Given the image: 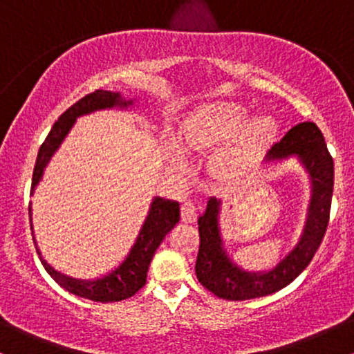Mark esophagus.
<instances>
[{
    "label": "esophagus",
    "mask_w": 354,
    "mask_h": 354,
    "mask_svg": "<svg viewBox=\"0 0 354 354\" xmlns=\"http://www.w3.org/2000/svg\"><path fill=\"white\" fill-rule=\"evenodd\" d=\"M198 218V206L193 201H186L181 206V219L185 223H194Z\"/></svg>",
    "instance_id": "obj_1"
}]
</instances>
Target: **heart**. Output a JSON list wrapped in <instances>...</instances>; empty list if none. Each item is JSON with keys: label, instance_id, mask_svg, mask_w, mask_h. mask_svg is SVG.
I'll list each match as a JSON object with an SVG mask.
<instances>
[{"label": "heart", "instance_id": "heart-1", "mask_svg": "<svg viewBox=\"0 0 354 354\" xmlns=\"http://www.w3.org/2000/svg\"><path fill=\"white\" fill-rule=\"evenodd\" d=\"M248 109L238 103L206 104L194 113L186 143L189 148L221 145L238 135L221 154V165L230 171H243L254 163L256 158L271 143L276 135V120L271 115H256L248 121ZM174 166H183V158L174 154Z\"/></svg>", "mask_w": 354, "mask_h": 354}]
</instances>
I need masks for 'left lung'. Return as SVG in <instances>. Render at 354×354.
<instances>
[{
	"mask_svg": "<svg viewBox=\"0 0 354 354\" xmlns=\"http://www.w3.org/2000/svg\"><path fill=\"white\" fill-rule=\"evenodd\" d=\"M293 158L308 174L310 201L298 241L273 268L259 271L245 270L231 258L219 225L223 201L216 196L209 198L205 213L198 218L200 251L194 271L198 281L218 298L243 301L274 293L288 286L310 265L319 248L330 219L335 163L328 153L323 133L315 123L306 121L291 128L279 143L271 146L263 163L278 165Z\"/></svg>",
	"mask_w": 354,
	"mask_h": 354,
	"instance_id": "8db88e82",
	"label": "left lung"
}]
</instances>
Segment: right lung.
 Returning a JSON list of instances; mask_svg holds the SVG:
<instances>
[{
    "label": "right lung",
    "mask_w": 354,
    "mask_h": 354,
    "mask_svg": "<svg viewBox=\"0 0 354 354\" xmlns=\"http://www.w3.org/2000/svg\"><path fill=\"white\" fill-rule=\"evenodd\" d=\"M138 98H124L120 91H104V89H96L91 95H86L81 98L78 103L73 104L68 108L58 118L55 124H53L50 135L46 136L44 143L41 145L38 151V158H36L35 171H33V181H31V196L35 194L36 186L43 180V174L46 166L50 165L51 158L58 151L61 143L71 128L75 126L76 120L80 116L91 115L95 111H103V109H126L136 108ZM33 203H30V225H31V234H33V241L38 251L39 259L44 270L48 274L64 288L70 293L80 296V298L91 299V301L100 303H115L123 301L126 298H131L140 288L145 286L146 283V273H148L149 263H151L154 251L161 245L166 234L174 228L178 221H180V203L173 200H165L161 196H154L149 205L148 214H146L143 225H141L140 233L129 248L128 254L124 256L123 261L118 265L115 270L109 273L100 276L95 279H78L71 278V276L59 273L55 270L46 259L43 258L41 251H39L38 243L35 238L33 230Z\"/></svg>",
    "instance_id": "obj_1"
}]
</instances>
